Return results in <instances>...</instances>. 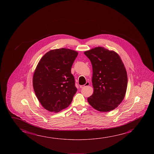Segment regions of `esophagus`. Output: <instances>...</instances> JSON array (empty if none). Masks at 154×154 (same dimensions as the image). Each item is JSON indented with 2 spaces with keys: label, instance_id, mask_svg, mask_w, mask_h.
Listing matches in <instances>:
<instances>
[{
  "label": "esophagus",
  "instance_id": "1",
  "mask_svg": "<svg viewBox=\"0 0 154 154\" xmlns=\"http://www.w3.org/2000/svg\"><path fill=\"white\" fill-rule=\"evenodd\" d=\"M89 85H90V83H89L88 82H87L85 84H84L83 85L80 86V88H85V86H88Z\"/></svg>",
  "mask_w": 154,
  "mask_h": 154
}]
</instances>
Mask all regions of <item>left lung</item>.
Segmentation results:
<instances>
[{
    "label": "left lung",
    "mask_w": 154,
    "mask_h": 154,
    "mask_svg": "<svg viewBox=\"0 0 154 154\" xmlns=\"http://www.w3.org/2000/svg\"><path fill=\"white\" fill-rule=\"evenodd\" d=\"M91 61L94 92L88 103L100 112L113 110L123 100L128 78L124 63L117 53L98 47L84 52Z\"/></svg>",
    "instance_id": "obj_1"
}]
</instances>
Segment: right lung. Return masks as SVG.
<instances>
[{
  "label": "right lung",
  "mask_w": 154,
  "mask_h": 154,
  "mask_svg": "<svg viewBox=\"0 0 154 154\" xmlns=\"http://www.w3.org/2000/svg\"><path fill=\"white\" fill-rule=\"evenodd\" d=\"M78 53L61 48L48 51L36 66L33 78L36 96L47 110L58 112L68 107L77 89L71 69Z\"/></svg>",
  "instance_id": "obj_1"
}]
</instances>
